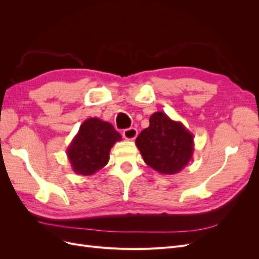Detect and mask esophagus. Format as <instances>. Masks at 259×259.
Segmentation results:
<instances>
[{"label": "esophagus", "instance_id": "34e87169", "mask_svg": "<svg viewBox=\"0 0 259 259\" xmlns=\"http://www.w3.org/2000/svg\"><path fill=\"white\" fill-rule=\"evenodd\" d=\"M138 135V131L135 127H131L123 132V137L127 140H134Z\"/></svg>", "mask_w": 259, "mask_h": 259}]
</instances>
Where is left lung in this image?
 <instances>
[{"label": "left lung", "mask_w": 259, "mask_h": 259, "mask_svg": "<svg viewBox=\"0 0 259 259\" xmlns=\"http://www.w3.org/2000/svg\"><path fill=\"white\" fill-rule=\"evenodd\" d=\"M150 125L136 138V146L147 165L164 175L179 173L194 151L193 135L182 122L163 112H154Z\"/></svg>", "instance_id": "left-lung-1"}]
</instances>
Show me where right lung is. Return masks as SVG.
Wrapping results in <instances>:
<instances>
[{"label":"right lung","mask_w":259,"mask_h":259,"mask_svg":"<svg viewBox=\"0 0 259 259\" xmlns=\"http://www.w3.org/2000/svg\"><path fill=\"white\" fill-rule=\"evenodd\" d=\"M121 139L111 123L98 117L85 120L66 151L72 170L82 176L95 174L107 165L111 148Z\"/></svg>","instance_id":"1"}]
</instances>
